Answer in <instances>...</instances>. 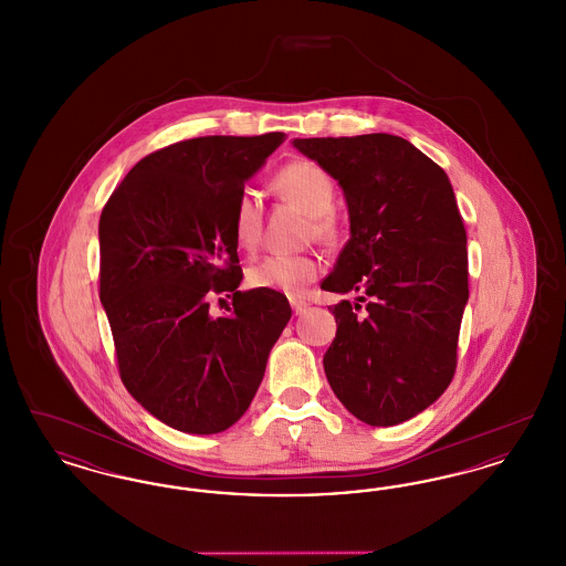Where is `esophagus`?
Instances as JSON below:
<instances>
[{
	"label": "esophagus",
	"instance_id": "1",
	"mask_svg": "<svg viewBox=\"0 0 566 566\" xmlns=\"http://www.w3.org/2000/svg\"><path fill=\"white\" fill-rule=\"evenodd\" d=\"M291 305H293V312H295L296 316H298V314H303V312H305V307H307V303H305V301H301V298H296V296H291Z\"/></svg>",
	"mask_w": 566,
	"mask_h": 566
}]
</instances>
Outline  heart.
<instances>
[{"mask_svg":"<svg viewBox=\"0 0 566 566\" xmlns=\"http://www.w3.org/2000/svg\"><path fill=\"white\" fill-rule=\"evenodd\" d=\"M275 192L310 214V233L331 242L335 235V218L331 214L335 203V182L318 163L301 161L284 165L273 178ZM233 240L243 250H254L263 235V208L254 192L243 190L231 214ZM323 265L312 254H271L248 271V284L261 291H275L284 295H301L314 280H318Z\"/></svg>","mask_w":566,"mask_h":566,"instance_id":"obj_1","label":"heart"}]
</instances>
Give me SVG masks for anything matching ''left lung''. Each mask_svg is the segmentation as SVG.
Here are the masks:
<instances>
[{
    "label": "left lung",
    "mask_w": 566,
    "mask_h": 566,
    "mask_svg": "<svg viewBox=\"0 0 566 566\" xmlns=\"http://www.w3.org/2000/svg\"><path fill=\"white\" fill-rule=\"evenodd\" d=\"M293 146L339 182L350 214V240L323 289L358 296L331 307L337 333L324 374L360 422L401 424L434 403L457 371L469 263L454 189L399 135L296 137Z\"/></svg>",
    "instance_id": "obj_1"
}]
</instances>
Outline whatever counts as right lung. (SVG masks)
<instances>
[{"instance_id": "add662e5", "label": "right lung", "mask_w": 566, "mask_h": 566, "mask_svg": "<svg viewBox=\"0 0 566 566\" xmlns=\"http://www.w3.org/2000/svg\"><path fill=\"white\" fill-rule=\"evenodd\" d=\"M284 135H208L135 165L99 218V298L118 374L163 424L227 431L250 407L271 348L291 321L275 291H238L243 273L231 214L243 185ZM216 294L234 298L209 314Z\"/></svg>"}]
</instances>
